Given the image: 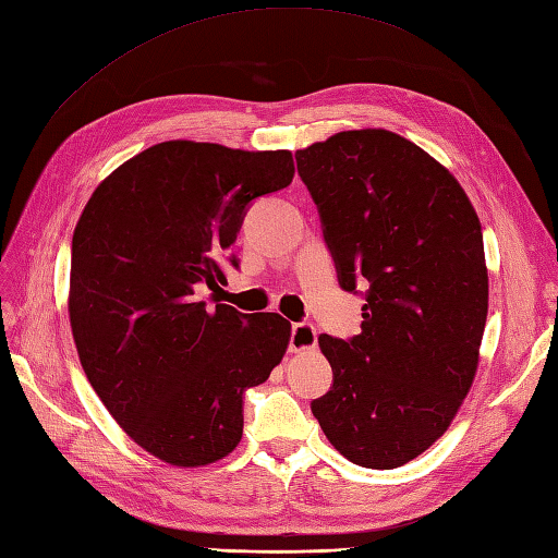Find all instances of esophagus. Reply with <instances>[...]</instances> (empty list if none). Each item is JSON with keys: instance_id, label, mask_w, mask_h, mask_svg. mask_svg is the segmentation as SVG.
I'll use <instances>...</instances> for the list:
<instances>
[{"instance_id": "esophagus-1", "label": "esophagus", "mask_w": 558, "mask_h": 558, "mask_svg": "<svg viewBox=\"0 0 558 558\" xmlns=\"http://www.w3.org/2000/svg\"><path fill=\"white\" fill-rule=\"evenodd\" d=\"M316 339H318V332L311 323H294L292 332H290V349L292 351H308L316 347Z\"/></svg>"}]
</instances>
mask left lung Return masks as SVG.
Returning <instances> with one entry per match:
<instances>
[{
    "instance_id": "8db88e82",
    "label": "left lung",
    "mask_w": 558,
    "mask_h": 558,
    "mask_svg": "<svg viewBox=\"0 0 558 558\" xmlns=\"http://www.w3.org/2000/svg\"><path fill=\"white\" fill-rule=\"evenodd\" d=\"M294 157L339 288L365 296L361 335L318 337L332 387L311 412L347 460L396 469L446 434L474 381L481 223L450 171L393 132H341Z\"/></svg>"
}]
</instances>
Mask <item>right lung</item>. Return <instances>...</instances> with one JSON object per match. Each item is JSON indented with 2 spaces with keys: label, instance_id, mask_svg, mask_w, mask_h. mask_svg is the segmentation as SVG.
Wrapping results in <instances>:
<instances>
[{
  "label": "right lung",
  "instance_id": "1",
  "mask_svg": "<svg viewBox=\"0 0 558 558\" xmlns=\"http://www.w3.org/2000/svg\"><path fill=\"white\" fill-rule=\"evenodd\" d=\"M290 150L165 141L98 185L73 235L70 325L94 391L126 436L177 466L242 438V396L284 355L278 313L217 304L256 197L288 189ZM213 290V304L198 296Z\"/></svg>",
  "mask_w": 558,
  "mask_h": 558
}]
</instances>
